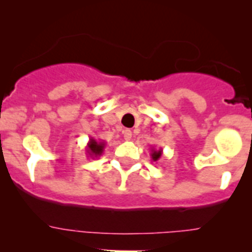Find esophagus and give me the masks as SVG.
<instances>
[{"label":"esophagus","instance_id":"1","mask_svg":"<svg viewBox=\"0 0 252 252\" xmlns=\"http://www.w3.org/2000/svg\"><path fill=\"white\" fill-rule=\"evenodd\" d=\"M131 137H132V132L130 130H124V139L128 141V140H131Z\"/></svg>","mask_w":252,"mask_h":252}]
</instances>
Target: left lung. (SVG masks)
I'll return each instance as SVG.
<instances>
[{"instance_id":"left-lung-1","label":"left lung","mask_w":252,"mask_h":252,"mask_svg":"<svg viewBox=\"0 0 252 252\" xmlns=\"http://www.w3.org/2000/svg\"><path fill=\"white\" fill-rule=\"evenodd\" d=\"M162 155V149H159V150H155V149H151V159L154 161H158V160L161 158Z\"/></svg>"}]
</instances>
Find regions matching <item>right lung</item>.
I'll return each mask as SVG.
<instances>
[{
	"instance_id": "obj_1",
	"label": "right lung",
	"mask_w": 252,
	"mask_h": 252,
	"mask_svg": "<svg viewBox=\"0 0 252 252\" xmlns=\"http://www.w3.org/2000/svg\"><path fill=\"white\" fill-rule=\"evenodd\" d=\"M104 148H106V142L104 141H99V140H95L93 137H91L88 144H87L86 151L88 154V157L93 158H98L101 157L102 154H103Z\"/></svg>"
}]
</instances>
